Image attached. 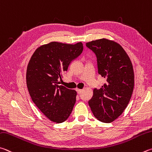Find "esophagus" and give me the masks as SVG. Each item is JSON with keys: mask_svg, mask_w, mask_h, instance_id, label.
I'll use <instances>...</instances> for the list:
<instances>
[{"mask_svg": "<svg viewBox=\"0 0 152 152\" xmlns=\"http://www.w3.org/2000/svg\"><path fill=\"white\" fill-rule=\"evenodd\" d=\"M76 92H78V94H80L81 92H82V90H80V89H78V88H76Z\"/></svg>", "mask_w": 152, "mask_h": 152, "instance_id": "esophagus-1", "label": "esophagus"}]
</instances>
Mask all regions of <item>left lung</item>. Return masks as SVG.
Masks as SVG:
<instances>
[{
	"label": "left lung",
	"instance_id": "left-lung-1",
	"mask_svg": "<svg viewBox=\"0 0 152 152\" xmlns=\"http://www.w3.org/2000/svg\"><path fill=\"white\" fill-rule=\"evenodd\" d=\"M86 45L96 54L98 74L106 79L100 89H94L88 104L98 120L112 122L122 114L133 92L132 62L124 48L114 41L102 38Z\"/></svg>",
	"mask_w": 152,
	"mask_h": 152
}]
</instances>
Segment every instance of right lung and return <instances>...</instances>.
I'll list each match as a JSON object with an SVG mask.
<instances>
[{"instance_id": "obj_1", "label": "right lung", "mask_w": 152, "mask_h": 152, "mask_svg": "<svg viewBox=\"0 0 152 152\" xmlns=\"http://www.w3.org/2000/svg\"><path fill=\"white\" fill-rule=\"evenodd\" d=\"M83 44L52 42L36 50L28 62L26 84L33 102L49 120L62 123L72 111L76 92L60 85L70 63L83 51Z\"/></svg>"}]
</instances>
